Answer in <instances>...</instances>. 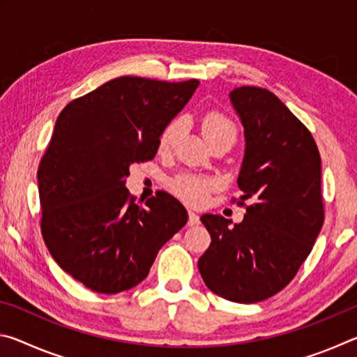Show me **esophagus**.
Returning a JSON list of instances; mask_svg holds the SVG:
<instances>
[{
	"label": "esophagus",
	"instance_id": "obj_1",
	"mask_svg": "<svg viewBox=\"0 0 357 357\" xmlns=\"http://www.w3.org/2000/svg\"><path fill=\"white\" fill-rule=\"evenodd\" d=\"M189 227H193V225H198L200 223V217H198L197 213H193V211H189Z\"/></svg>",
	"mask_w": 357,
	"mask_h": 357
}]
</instances>
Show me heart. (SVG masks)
<instances>
[{
  "instance_id": "obj_1",
  "label": "heart",
  "mask_w": 357,
  "mask_h": 357,
  "mask_svg": "<svg viewBox=\"0 0 357 357\" xmlns=\"http://www.w3.org/2000/svg\"><path fill=\"white\" fill-rule=\"evenodd\" d=\"M203 134L206 138L208 143L219 140V138H233L236 140L238 129L236 124L233 123L231 119L227 118L223 113L219 112H211L203 119ZM185 129V119L178 118L173 119L172 123L165 126V129L162 130L159 137V149L162 153L172 149L174 143L178 142ZM214 187V183L211 179L195 176V174H183V176H178L173 179L172 189L174 190L178 197L183 198L184 202L192 203V204H202L206 200L209 190Z\"/></svg>"
}]
</instances>
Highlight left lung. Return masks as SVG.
I'll use <instances>...</instances> for the list:
<instances>
[{"label": "left lung", "instance_id": "1", "mask_svg": "<svg viewBox=\"0 0 357 357\" xmlns=\"http://www.w3.org/2000/svg\"><path fill=\"white\" fill-rule=\"evenodd\" d=\"M229 100L244 126L238 185L244 220L202 215L211 234L198 259L211 291L253 304L282 291L312 252L324 220L321 157L310 130L268 89L241 86Z\"/></svg>", "mask_w": 357, "mask_h": 357}]
</instances>
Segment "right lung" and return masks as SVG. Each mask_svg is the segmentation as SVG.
Returning a JSON list of instances; mask_svg holds the SVG:
<instances>
[{
  "label": "right lung",
  "mask_w": 357,
  "mask_h": 357,
  "mask_svg": "<svg viewBox=\"0 0 357 357\" xmlns=\"http://www.w3.org/2000/svg\"><path fill=\"white\" fill-rule=\"evenodd\" d=\"M198 84L118 77L59 113L38 170L40 229L59 268L93 291L138 285L187 223L167 192L140 206L126 178L132 164L154 159L162 130Z\"/></svg>",
  "instance_id": "1"
}]
</instances>
